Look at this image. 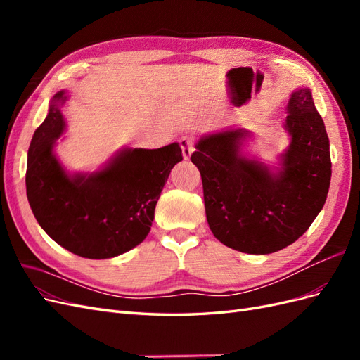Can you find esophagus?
Masks as SVG:
<instances>
[{"mask_svg": "<svg viewBox=\"0 0 360 360\" xmlns=\"http://www.w3.org/2000/svg\"><path fill=\"white\" fill-rule=\"evenodd\" d=\"M179 143H180L183 158L188 160L191 158V155H192V151L195 150V139H193V136H183L179 141Z\"/></svg>", "mask_w": 360, "mask_h": 360, "instance_id": "34e87169", "label": "esophagus"}]
</instances>
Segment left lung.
I'll return each mask as SVG.
<instances>
[{
    "label": "left lung",
    "instance_id": "left-lung-1",
    "mask_svg": "<svg viewBox=\"0 0 360 360\" xmlns=\"http://www.w3.org/2000/svg\"><path fill=\"white\" fill-rule=\"evenodd\" d=\"M285 129L291 144L282 171L238 156L242 130L202 138L192 163L201 172L205 216L213 236L246 254H271L308 230L329 192V138L308 89L291 94Z\"/></svg>",
    "mask_w": 360,
    "mask_h": 360
}]
</instances>
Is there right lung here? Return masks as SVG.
Instances as JSON below:
<instances>
[{
    "mask_svg": "<svg viewBox=\"0 0 360 360\" xmlns=\"http://www.w3.org/2000/svg\"><path fill=\"white\" fill-rule=\"evenodd\" d=\"M63 99V91L56 101ZM64 129L57 105L31 139L27 197L46 234L84 258H112L150 233L155 207L172 167L183 160L177 143L156 150L134 148L90 176L69 177L52 153Z\"/></svg>",
    "mask_w": 360,
    "mask_h": 360,
    "instance_id": "1",
    "label": "right lung"
}]
</instances>
